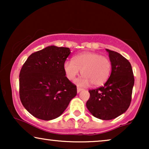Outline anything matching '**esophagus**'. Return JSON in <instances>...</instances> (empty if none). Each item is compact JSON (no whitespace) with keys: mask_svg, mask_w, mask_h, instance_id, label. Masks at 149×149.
I'll list each match as a JSON object with an SVG mask.
<instances>
[{"mask_svg":"<svg viewBox=\"0 0 149 149\" xmlns=\"http://www.w3.org/2000/svg\"><path fill=\"white\" fill-rule=\"evenodd\" d=\"M81 90H83L82 88H81V87H77V93H79Z\"/></svg>","mask_w":149,"mask_h":149,"instance_id":"34e87169","label":"esophagus"}]
</instances>
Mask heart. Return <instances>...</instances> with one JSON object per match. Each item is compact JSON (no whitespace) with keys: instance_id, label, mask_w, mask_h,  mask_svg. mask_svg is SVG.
Masks as SVG:
<instances>
[{"instance_id":"heart-1","label":"heart","mask_w":149,"mask_h":149,"mask_svg":"<svg viewBox=\"0 0 149 149\" xmlns=\"http://www.w3.org/2000/svg\"><path fill=\"white\" fill-rule=\"evenodd\" d=\"M64 70L67 78L74 80L81 73L83 75L77 79L79 86L86 87L92 83L100 86L107 82L111 75L112 62L107 56L95 52H84L74 56V60H67L64 63Z\"/></svg>"}]
</instances>
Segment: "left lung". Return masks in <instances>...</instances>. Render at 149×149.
<instances>
[{
    "instance_id": "left-lung-1",
    "label": "left lung",
    "mask_w": 149,
    "mask_h": 149,
    "mask_svg": "<svg viewBox=\"0 0 149 149\" xmlns=\"http://www.w3.org/2000/svg\"><path fill=\"white\" fill-rule=\"evenodd\" d=\"M112 62L111 76L104 86L89 89L86 107L93 116L111 120L125 113L132 101L134 77L129 61L119 53L107 49Z\"/></svg>"
}]
</instances>
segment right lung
Masks as SVG:
<instances>
[{
	"instance_id": "obj_1",
	"label": "right lung",
	"mask_w": 149,
	"mask_h": 149,
	"mask_svg": "<svg viewBox=\"0 0 149 149\" xmlns=\"http://www.w3.org/2000/svg\"><path fill=\"white\" fill-rule=\"evenodd\" d=\"M68 47L49 46L32 54L19 72V98L24 108L38 119L60 117L77 95V86L66 77L64 63Z\"/></svg>"
}]
</instances>
